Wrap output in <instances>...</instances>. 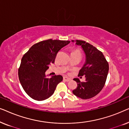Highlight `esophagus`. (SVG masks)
<instances>
[{"label":"esophagus","mask_w":129,"mask_h":129,"mask_svg":"<svg viewBox=\"0 0 129 129\" xmlns=\"http://www.w3.org/2000/svg\"><path fill=\"white\" fill-rule=\"evenodd\" d=\"M63 80H64V81H66V82H69V81H70L71 79H70V78H69V77H63Z\"/></svg>","instance_id":"1"}]
</instances>
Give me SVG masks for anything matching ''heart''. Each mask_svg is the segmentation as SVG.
Listing matches in <instances>:
<instances>
[{
    "instance_id": "b5f03b06",
    "label": "heart",
    "mask_w": 129,
    "mask_h": 129,
    "mask_svg": "<svg viewBox=\"0 0 129 129\" xmlns=\"http://www.w3.org/2000/svg\"><path fill=\"white\" fill-rule=\"evenodd\" d=\"M73 52H77V53H80V51L78 50H75V51H73Z\"/></svg>"
}]
</instances>
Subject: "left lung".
Instances as JSON below:
<instances>
[{
	"label": "left lung",
	"instance_id": "left-lung-1",
	"mask_svg": "<svg viewBox=\"0 0 129 129\" xmlns=\"http://www.w3.org/2000/svg\"><path fill=\"white\" fill-rule=\"evenodd\" d=\"M76 45L81 46L85 53V63L78 76H85L86 79L84 82H80L79 79H74L77 87L72 92L82 99H89L96 96L105 86L109 72V63L103 53L87 42L76 40Z\"/></svg>",
	"mask_w": 129,
	"mask_h": 129
}]
</instances>
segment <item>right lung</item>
I'll list each match as a JSON object with an SVG mask.
<instances>
[{"label":"right lung","mask_w":129,"mask_h":129,"mask_svg":"<svg viewBox=\"0 0 129 129\" xmlns=\"http://www.w3.org/2000/svg\"><path fill=\"white\" fill-rule=\"evenodd\" d=\"M69 43L68 40H43L33 45L23 56L18 70L19 81L33 99L42 101L50 98L63 80L61 75L47 78L45 72L54 63L58 52Z\"/></svg>","instance_id":"obj_1"}]
</instances>
